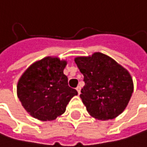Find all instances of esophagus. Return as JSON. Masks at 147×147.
<instances>
[{
	"label": "esophagus",
	"instance_id": "34e87169",
	"mask_svg": "<svg viewBox=\"0 0 147 147\" xmlns=\"http://www.w3.org/2000/svg\"><path fill=\"white\" fill-rule=\"evenodd\" d=\"M76 91H77V92H78V94L80 95V93H81V89H82V87H81L80 86H77V87H76Z\"/></svg>",
	"mask_w": 147,
	"mask_h": 147
}]
</instances>
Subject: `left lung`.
Returning <instances> with one entry per match:
<instances>
[{"mask_svg": "<svg viewBox=\"0 0 147 147\" xmlns=\"http://www.w3.org/2000/svg\"><path fill=\"white\" fill-rule=\"evenodd\" d=\"M75 62L84 76L85 86L80 97L88 113L103 121L118 117L133 92V81L128 71L100 52L76 57Z\"/></svg>", "mask_w": 147, "mask_h": 147, "instance_id": "8db88e82", "label": "left lung"}]
</instances>
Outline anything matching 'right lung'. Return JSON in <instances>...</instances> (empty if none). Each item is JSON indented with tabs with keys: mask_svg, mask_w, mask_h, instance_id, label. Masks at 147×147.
Returning <instances> with one entry per match:
<instances>
[{
	"mask_svg": "<svg viewBox=\"0 0 147 147\" xmlns=\"http://www.w3.org/2000/svg\"><path fill=\"white\" fill-rule=\"evenodd\" d=\"M66 61L47 56L30 65L17 83V96L25 110L40 121H53L65 111L77 91L63 73Z\"/></svg>",
	"mask_w": 147,
	"mask_h": 147,
	"instance_id": "add662e5",
	"label": "right lung"
}]
</instances>
